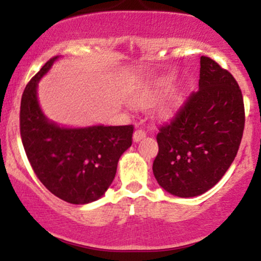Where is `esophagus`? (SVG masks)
Listing matches in <instances>:
<instances>
[{
  "label": "esophagus",
  "mask_w": 261,
  "mask_h": 261,
  "mask_svg": "<svg viewBox=\"0 0 261 261\" xmlns=\"http://www.w3.org/2000/svg\"><path fill=\"white\" fill-rule=\"evenodd\" d=\"M145 137H146V133L143 130H141V128H137V130L134 133V141H135V142H139V141L145 139Z\"/></svg>",
  "instance_id": "obj_1"
}]
</instances>
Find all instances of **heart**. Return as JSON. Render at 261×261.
Masks as SVG:
<instances>
[{"label":"heart","mask_w":261,"mask_h":261,"mask_svg":"<svg viewBox=\"0 0 261 261\" xmlns=\"http://www.w3.org/2000/svg\"><path fill=\"white\" fill-rule=\"evenodd\" d=\"M172 77H164V79L158 80L157 82L154 83L153 87L148 89L147 92L143 93L142 95L135 99V104L137 107H148L149 104L153 103L154 100H157L158 98L162 97L172 86ZM182 101V95L181 94H173L172 97L169 98V100L164 104L163 108L161 110V115L163 118H169L173 114L176 112L179 107H180Z\"/></svg>","instance_id":"heart-1"}]
</instances>
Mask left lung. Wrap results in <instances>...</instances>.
<instances>
[{"label":"left lung","mask_w":261,"mask_h":261,"mask_svg":"<svg viewBox=\"0 0 261 261\" xmlns=\"http://www.w3.org/2000/svg\"><path fill=\"white\" fill-rule=\"evenodd\" d=\"M245 122L234 77L207 56L200 59L199 91L185 99L157 134L153 174L172 195H201L220 181L234 161Z\"/></svg>","instance_id":"obj_1"}]
</instances>
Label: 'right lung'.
<instances>
[{"label": "right lung", "mask_w": 261, "mask_h": 261, "mask_svg": "<svg viewBox=\"0 0 261 261\" xmlns=\"http://www.w3.org/2000/svg\"><path fill=\"white\" fill-rule=\"evenodd\" d=\"M59 56L29 81L20 100L23 147L38 179L50 193L74 205L104 195L121 154L133 143V125L68 128L47 120L38 101V82Z\"/></svg>", "instance_id": "1"}]
</instances>
